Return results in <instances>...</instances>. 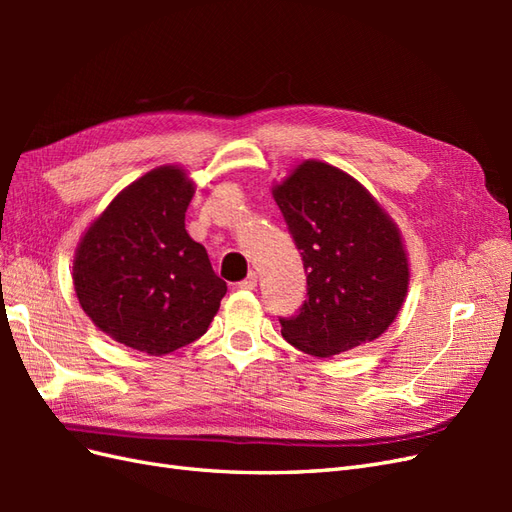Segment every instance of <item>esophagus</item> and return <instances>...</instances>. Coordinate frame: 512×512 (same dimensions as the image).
Returning <instances> with one entry per match:
<instances>
[{
    "instance_id": "34e87169",
    "label": "esophagus",
    "mask_w": 512,
    "mask_h": 512,
    "mask_svg": "<svg viewBox=\"0 0 512 512\" xmlns=\"http://www.w3.org/2000/svg\"><path fill=\"white\" fill-rule=\"evenodd\" d=\"M256 282H258L256 273H250V275H247L245 280H241L237 286H239L241 290H254V288H256Z\"/></svg>"
}]
</instances>
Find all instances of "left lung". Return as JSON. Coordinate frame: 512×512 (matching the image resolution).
I'll use <instances>...</instances> for the list:
<instances>
[{"mask_svg":"<svg viewBox=\"0 0 512 512\" xmlns=\"http://www.w3.org/2000/svg\"><path fill=\"white\" fill-rule=\"evenodd\" d=\"M273 198L301 250L307 301L280 318L288 344L329 359L374 342L406 301L410 265L393 218L342 168L303 160Z\"/></svg>","mask_w":512,"mask_h":512,"instance_id":"8db88e82","label":"left lung"}]
</instances>
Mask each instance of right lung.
Masks as SVG:
<instances>
[{
  "label": "right lung",
  "instance_id": "right-lung-1",
  "mask_svg": "<svg viewBox=\"0 0 512 512\" xmlns=\"http://www.w3.org/2000/svg\"><path fill=\"white\" fill-rule=\"evenodd\" d=\"M196 185L181 166H158L123 188L89 224L72 282L83 312L115 342L162 356L205 335L226 282L185 230Z\"/></svg>",
  "mask_w": 512,
  "mask_h": 512
}]
</instances>
